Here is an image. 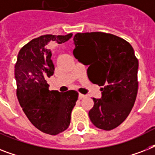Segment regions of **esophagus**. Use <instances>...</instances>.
<instances>
[{
    "label": "esophagus",
    "instance_id": "34e87169",
    "mask_svg": "<svg viewBox=\"0 0 155 155\" xmlns=\"http://www.w3.org/2000/svg\"><path fill=\"white\" fill-rule=\"evenodd\" d=\"M84 97H86V96H85V95H84V94H81V93H80V94H79V99H83V98H84Z\"/></svg>",
    "mask_w": 155,
    "mask_h": 155
}]
</instances>
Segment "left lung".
<instances>
[{"label": "left lung", "mask_w": 155, "mask_h": 155, "mask_svg": "<svg viewBox=\"0 0 155 155\" xmlns=\"http://www.w3.org/2000/svg\"><path fill=\"white\" fill-rule=\"evenodd\" d=\"M73 54L84 65L95 84L102 86L101 99L93 98L88 116L101 130H111L126 119L138 89V60L125 39L103 32L77 33Z\"/></svg>", "instance_id": "1"}]
</instances>
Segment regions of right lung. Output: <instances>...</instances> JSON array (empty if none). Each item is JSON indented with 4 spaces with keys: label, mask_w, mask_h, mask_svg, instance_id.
Listing matches in <instances>:
<instances>
[{
    "label": "right lung",
    "mask_w": 155,
    "mask_h": 155,
    "mask_svg": "<svg viewBox=\"0 0 155 155\" xmlns=\"http://www.w3.org/2000/svg\"><path fill=\"white\" fill-rule=\"evenodd\" d=\"M72 34L42 35L25 44L18 53L15 64L17 97L23 112L40 131L57 135L68 128L71 113L78 100V92L50 91L47 80L54 74L51 51L46 46L51 41L67 42Z\"/></svg>",
    "instance_id": "obj_1"
}]
</instances>
